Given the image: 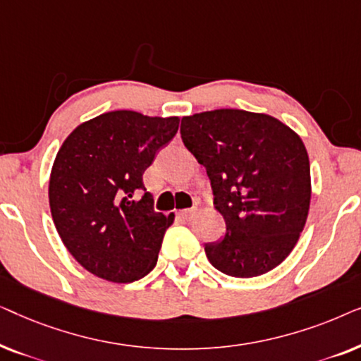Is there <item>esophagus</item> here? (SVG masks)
I'll use <instances>...</instances> for the list:
<instances>
[{"label":"esophagus","mask_w":361,"mask_h":361,"mask_svg":"<svg viewBox=\"0 0 361 361\" xmlns=\"http://www.w3.org/2000/svg\"><path fill=\"white\" fill-rule=\"evenodd\" d=\"M179 215L182 216L184 220H194V216L197 215V209L194 207V209H187V210H180Z\"/></svg>","instance_id":"1"}]
</instances>
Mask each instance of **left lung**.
I'll list each match as a JSON object with an SVG mask.
<instances>
[{
  "instance_id": "1",
  "label": "left lung",
  "mask_w": 361,
  "mask_h": 361,
  "mask_svg": "<svg viewBox=\"0 0 361 361\" xmlns=\"http://www.w3.org/2000/svg\"><path fill=\"white\" fill-rule=\"evenodd\" d=\"M182 141L207 169L225 238L205 245L221 273L255 278L288 258L310 205V166L302 140L266 113L235 108L182 118Z\"/></svg>"
}]
</instances>
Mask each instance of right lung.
Here are the masks:
<instances>
[{
    "label": "right lung",
    "instance_id": "1",
    "mask_svg": "<svg viewBox=\"0 0 361 361\" xmlns=\"http://www.w3.org/2000/svg\"><path fill=\"white\" fill-rule=\"evenodd\" d=\"M179 121L115 110L83 121L62 142L49 205L62 243L88 273L121 284L156 266L174 214L154 210L142 174Z\"/></svg>",
    "mask_w": 361,
    "mask_h": 361
}]
</instances>
